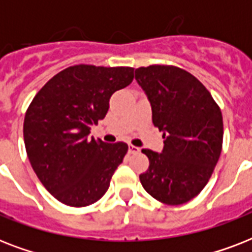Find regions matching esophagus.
Segmentation results:
<instances>
[{
    "label": "esophagus",
    "instance_id": "esophagus-1",
    "mask_svg": "<svg viewBox=\"0 0 252 252\" xmlns=\"http://www.w3.org/2000/svg\"><path fill=\"white\" fill-rule=\"evenodd\" d=\"M140 152V149H138L137 146H133V145H129L128 146V153L129 154H136Z\"/></svg>",
    "mask_w": 252,
    "mask_h": 252
}]
</instances>
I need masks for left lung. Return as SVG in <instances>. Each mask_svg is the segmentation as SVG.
<instances>
[{
  "label": "left lung",
  "instance_id": "obj_1",
  "mask_svg": "<svg viewBox=\"0 0 252 252\" xmlns=\"http://www.w3.org/2000/svg\"><path fill=\"white\" fill-rule=\"evenodd\" d=\"M148 96L154 126L163 132L161 153L144 149L149 168L140 175L150 196L168 205L193 199L205 187L222 149V114L191 73L167 65L134 70Z\"/></svg>",
  "mask_w": 252,
  "mask_h": 252
}]
</instances>
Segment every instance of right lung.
I'll return each instance as SVG.
<instances>
[{
    "label": "right lung",
    "instance_id": "right-lung-1",
    "mask_svg": "<svg viewBox=\"0 0 252 252\" xmlns=\"http://www.w3.org/2000/svg\"><path fill=\"white\" fill-rule=\"evenodd\" d=\"M132 81L133 68L74 65L32 99L23 124L26 152L39 180L61 203L86 207L110 187L128 145L89 134L106 116L111 95Z\"/></svg>",
    "mask_w": 252,
    "mask_h": 252
}]
</instances>
